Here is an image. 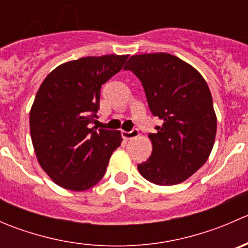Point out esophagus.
<instances>
[{
    "label": "esophagus",
    "mask_w": 248,
    "mask_h": 248,
    "mask_svg": "<svg viewBox=\"0 0 248 248\" xmlns=\"http://www.w3.org/2000/svg\"><path fill=\"white\" fill-rule=\"evenodd\" d=\"M122 138H124V140H131L133 138H137V137L139 136V131L138 129H133V131L131 132H124L122 131Z\"/></svg>",
    "instance_id": "esophagus-1"
}]
</instances>
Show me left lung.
Segmentation results:
<instances>
[{"label": "left lung", "mask_w": 248, "mask_h": 248, "mask_svg": "<svg viewBox=\"0 0 248 248\" xmlns=\"http://www.w3.org/2000/svg\"><path fill=\"white\" fill-rule=\"evenodd\" d=\"M124 69L139 78L150 110L163 121L149 134L151 156L138 170L159 186L181 184L204 166L214 147L217 117L209 86L194 67L167 52L133 55Z\"/></svg>", "instance_id": "obj_1"}]
</instances>
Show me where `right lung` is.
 Wrapping results in <instances>:
<instances>
[{
    "label": "right lung",
    "instance_id": "1",
    "mask_svg": "<svg viewBox=\"0 0 248 248\" xmlns=\"http://www.w3.org/2000/svg\"><path fill=\"white\" fill-rule=\"evenodd\" d=\"M127 59L103 55L64 62L39 86L30 111L32 145L42 169L59 186L86 191L106 174L121 133L90 124L97 117L102 85Z\"/></svg>",
    "mask_w": 248,
    "mask_h": 248
}]
</instances>
